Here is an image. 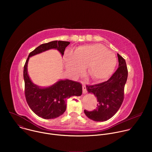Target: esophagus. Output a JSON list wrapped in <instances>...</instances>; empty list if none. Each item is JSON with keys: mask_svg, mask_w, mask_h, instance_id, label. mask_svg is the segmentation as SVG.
<instances>
[{"mask_svg": "<svg viewBox=\"0 0 152 152\" xmlns=\"http://www.w3.org/2000/svg\"><path fill=\"white\" fill-rule=\"evenodd\" d=\"M82 91L83 94H86L87 93V90H86V85L84 83H82Z\"/></svg>", "mask_w": 152, "mask_h": 152, "instance_id": "1", "label": "esophagus"}]
</instances>
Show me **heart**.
<instances>
[{"mask_svg":"<svg viewBox=\"0 0 152 152\" xmlns=\"http://www.w3.org/2000/svg\"><path fill=\"white\" fill-rule=\"evenodd\" d=\"M65 66L70 74L76 77L86 66L89 75L96 81H103L114 73L117 59L115 54L101 44L85 45L74 51L67 50L64 56Z\"/></svg>","mask_w":152,"mask_h":152,"instance_id":"1","label":"heart"}]
</instances>
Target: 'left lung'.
Instances as JSON below:
<instances>
[{
  "instance_id": "1",
  "label": "left lung",
  "mask_w": 152,
  "mask_h": 152,
  "mask_svg": "<svg viewBox=\"0 0 152 152\" xmlns=\"http://www.w3.org/2000/svg\"><path fill=\"white\" fill-rule=\"evenodd\" d=\"M118 68L107 81L93 85H86L88 92L97 98V108L93 111L84 110L91 120L104 121L113 117L119 110L124 99V89L128 72L125 59L117 53Z\"/></svg>"
}]
</instances>
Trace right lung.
<instances>
[{
    "instance_id": "obj_1",
    "label": "right lung",
    "mask_w": 152,
    "mask_h": 152,
    "mask_svg": "<svg viewBox=\"0 0 152 152\" xmlns=\"http://www.w3.org/2000/svg\"><path fill=\"white\" fill-rule=\"evenodd\" d=\"M70 43L69 41H53L42 44L29 53L25 62L23 77L26 100L31 110L42 118L53 119L62 115L66 110V100L73 96H81L82 87L79 82L69 79L60 80L46 88L34 84L28 73L29 58L52 49H57L63 56Z\"/></svg>"
}]
</instances>
